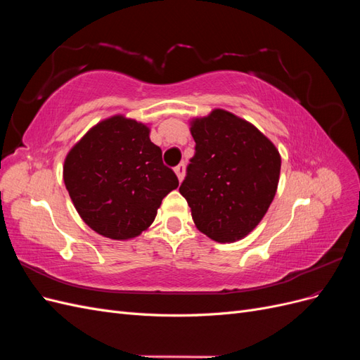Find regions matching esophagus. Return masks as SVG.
Returning a JSON list of instances; mask_svg holds the SVG:
<instances>
[{"instance_id": "34e87169", "label": "esophagus", "mask_w": 360, "mask_h": 360, "mask_svg": "<svg viewBox=\"0 0 360 360\" xmlns=\"http://www.w3.org/2000/svg\"><path fill=\"white\" fill-rule=\"evenodd\" d=\"M174 171H176L179 180L181 181V180H183V177H184V163H183V162H181V163H179V165H177L176 168H174Z\"/></svg>"}]
</instances>
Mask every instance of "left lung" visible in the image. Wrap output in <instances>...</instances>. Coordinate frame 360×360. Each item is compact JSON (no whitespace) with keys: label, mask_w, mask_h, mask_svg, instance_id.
<instances>
[{"label":"left lung","mask_w":360,"mask_h":360,"mask_svg":"<svg viewBox=\"0 0 360 360\" xmlns=\"http://www.w3.org/2000/svg\"><path fill=\"white\" fill-rule=\"evenodd\" d=\"M195 155L180 184L198 230L216 242H236L263 219L276 193L281 156L245 120L214 110L191 127Z\"/></svg>","instance_id":"1"}]
</instances>
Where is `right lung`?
I'll use <instances>...</instances> for the list:
<instances>
[{
    "instance_id": "right-lung-1",
    "label": "right lung",
    "mask_w": 360,
    "mask_h": 360,
    "mask_svg": "<svg viewBox=\"0 0 360 360\" xmlns=\"http://www.w3.org/2000/svg\"><path fill=\"white\" fill-rule=\"evenodd\" d=\"M148 134L147 126L115 115L96 124L68 155L64 184L96 233L114 240L139 236L179 186Z\"/></svg>"
}]
</instances>
